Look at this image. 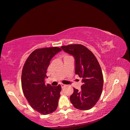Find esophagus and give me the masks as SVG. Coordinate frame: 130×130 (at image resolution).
<instances>
[{
    "label": "esophagus",
    "instance_id": "34e87169",
    "mask_svg": "<svg viewBox=\"0 0 130 130\" xmlns=\"http://www.w3.org/2000/svg\"><path fill=\"white\" fill-rule=\"evenodd\" d=\"M65 86H66V85H65V84H61V88H62V89L64 88Z\"/></svg>",
    "mask_w": 130,
    "mask_h": 130
}]
</instances>
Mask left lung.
<instances>
[{"label":"left lung","mask_w":130,"mask_h":130,"mask_svg":"<svg viewBox=\"0 0 130 130\" xmlns=\"http://www.w3.org/2000/svg\"><path fill=\"white\" fill-rule=\"evenodd\" d=\"M61 48L73 57L76 75L83 78L80 90L73 88L70 101L77 109H90L97 103L102 91L103 77L99 63L94 54L82 44H70Z\"/></svg>","instance_id":"8db88e82"}]
</instances>
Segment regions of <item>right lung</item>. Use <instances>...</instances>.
<instances>
[{
    "mask_svg": "<svg viewBox=\"0 0 130 130\" xmlns=\"http://www.w3.org/2000/svg\"><path fill=\"white\" fill-rule=\"evenodd\" d=\"M61 51L57 47L37 49L29 55L22 70L23 94L32 108L43 115L53 113L58 107L60 85L46 86L44 79L51 59Z\"/></svg>",
    "mask_w": 130,
    "mask_h": 130,
    "instance_id": "1",
    "label": "right lung"
}]
</instances>
